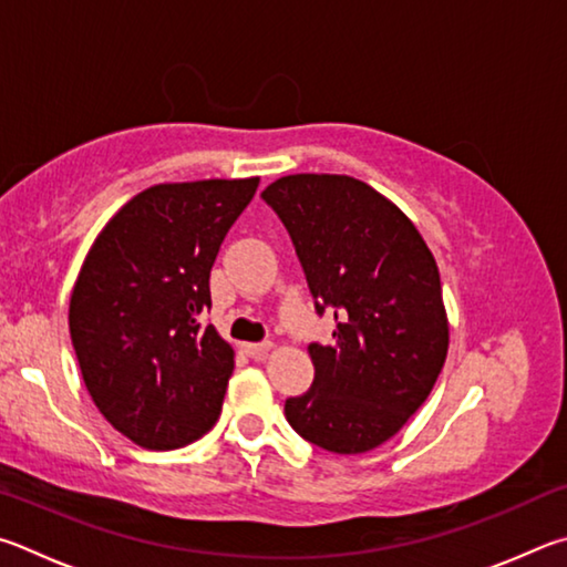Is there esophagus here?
<instances>
[{
	"mask_svg": "<svg viewBox=\"0 0 567 567\" xmlns=\"http://www.w3.org/2000/svg\"><path fill=\"white\" fill-rule=\"evenodd\" d=\"M268 349H271V343H268V341H261V343H244V353L251 355V359H261V355H266Z\"/></svg>",
	"mask_w": 567,
	"mask_h": 567,
	"instance_id": "34e87169",
	"label": "esophagus"
}]
</instances>
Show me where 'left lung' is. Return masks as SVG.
Here are the masks:
<instances>
[{
  "mask_svg": "<svg viewBox=\"0 0 567 567\" xmlns=\"http://www.w3.org/2000/svg\"><path fill=\"white\" fill-rule=\"evenodd\" d=\"M264 202L289 231L331 343H311L313 383L284 405L291 429L331 453L391 439L433 391L449 353L441 274L419 228L369 184L293 174Z\"/></svg>",
  "mask_w": 567,
  "mask_h": 567,
  "instance_id": "1",
  "label": "left lung"
}]
</instances>
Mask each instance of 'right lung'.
Listing matches in <instances>:
<instances>
[{
	"label": "right lung",
	"instance_id": "1",
	"mask_svg": "<svg viewBox=\"0 0 567 567\" xmlns=\"http://www.w3.org/2000/svg\"><path fill=\"white\" fill-rule=\"evenodd\" d=\"M258 178L156 184L96 236L69 301V333L104 419L148 451H174L221 413L234 351L198 316L208 276Z\"/></svg>",
	"mask_w": 567,
	"mask_h": 567
}]
</instances>
